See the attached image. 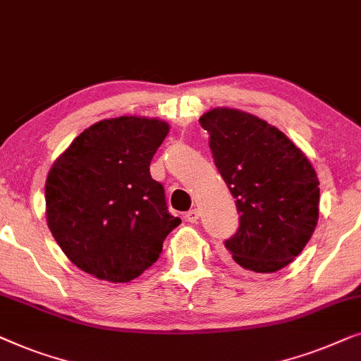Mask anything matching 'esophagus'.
Here are the masks:
<instances>
[{
  "mask_svg": "<svg viewBox=\"0 0 361 361\" xmlns=\"http://www.w3.org/2000/svg\"><path fill=\"white\" fill-rule=\"evenodd\" d=\"M183 217H185L186 222H191V224H195V222H197V219H200V211L191 209V211H188Z\"/></svg>",
  "mask_w": 361,
  "mask_h": 361,
  "instance_id": "34e87169",
  "label": "esophagus"
}]
</instances>
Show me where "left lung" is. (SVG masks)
Returning a JSON list of instances; mask_svg holds the SVG:
<instances>
[{"label": "left lung", "mask_w": 361, "mask_h": 361, "mask_svg": "<svg viewBox=\"0 0 361 361\" xmlns=\"http://www.w3.org/2000/svg\"><path fill=\"white\" fill-rule=\"evenodd\" d=\"M216 166L235 197L237 232L226 240L243 270L275 273L311 238L319 219V180L304 152L257 116L212 108L200 118Z\"/></svg>", "instance_id": "left-lung-1"}]
</instances>
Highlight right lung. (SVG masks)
<instances>
[{"mask_svg":"<svg viewBox=\"0 0 361 361\" xmlns=\"http://www.w3.org/2000/svg\"><path fill=\"white\" fill-rule=\"evenodd\" d=\"M170 130L157 118L121 116L90 126L57 157L45 180L47 226L73 265L128 283L159 258L180 217L166 209L150 161Z\"/></svg>","mask_w":361,"mask_h":361,"instance_id":"obj_1","label":"right lung"}]
</instances>
